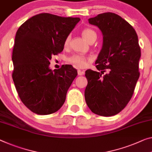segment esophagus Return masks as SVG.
Here are the masks:
<instances>
[{
	"mask_svg": "<svg viewBox=\"0 0 152 152\" xmlns=\"http://www.w3.org/2000/svg\"><path fill=\"white\" fill-rule=\"evenodd\" d=\"M77 73H78V75H83L84 74V71H81V70H78Z\"/></svg>",
	"mask_w": 152,
	"mask_h": 152,
	"instance_id": "1",
	"label": "esophagus"
}]
</instances>
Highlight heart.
<instances>
[{"label": "heart", "instance_id": "b5f03b06", "mask_svg": "<svg viewBox=\"0 0 152 152\" xmlns=\"http://www.w3.org/2000/svg\"><path fill=\"white\" fill-rule=\"evenodd\" d=\"M81 34L84 39L87 41L88 43L93 40H96V33L92 29L90 28H84L81 31ZM70 41H71V36L68 35L64 39V46L67 48L69 45ZM90 60V57L85 56L81 54H74L69 58V62L71 63L77 68H85L87 66L88 63Z\"/></svg>", "mask_w": 152, "mask_h": 152}]
</instances>
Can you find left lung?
Here are the masks:
<instances>
[{
  "label": "left lung",
  "instance_id": "8db88e82",
  "mask_svg": "<svg viewBox=\"0 0 152 152\" xmlns=\"http://www.w3.org/2000/svg\"><path fill=\"white\" fill-rule=\"evenodd\" d=\"M88 22L99 28L103 39L95 62L100 72L86 71V102L95 114L115 115L130 101L139 77L138 36L132 26L115 13L99 14ZM105 69H109L107 74Z\"/></svg>",
  "mask_w": 152,
  "mask_h": 152
}]
</instances>
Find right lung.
I'll list each match as a JSON object with an SVG mask.
<instances>
[{"instance_id": "1", "label": "right lung", "mask_w": 152, "mask_h": 152, "mask_svg": "<svg viewBox=\"0 0 152 152\" xmlns=\"http://www.w3.org/2000/svg\"><path fill=\"white\" fill-rule=\"evenodd\" d=\"M79 21L40 13L26 21L16 32L12 77L21 100L33 113L49 115L64 103L77 71L70 64L52 71L50 60L62 52L65 38Z\"/></svg>"}]
</instances>
